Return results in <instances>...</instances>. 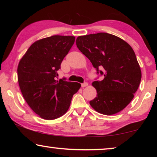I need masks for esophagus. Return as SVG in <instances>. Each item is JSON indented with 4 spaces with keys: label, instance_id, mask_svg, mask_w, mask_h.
I'll use <instances>...</instances> for the list:
<instances>
[{
    "label": "esophagus",
    "instance_id": "1",
    "mask_svg": "<svg viewBox=\"0 0 157 157\" xmlns=\"http://www.w3.org/2000/svg\"><path fill=\"white\" fill-rule=\"evenodd\" d=\"M88 84H89V83H88L87 82H84V83H81V87H86V86H88Z\"/></svg>",
    "mask_w": 157,
    "mask_h": 157
}]
</instances>
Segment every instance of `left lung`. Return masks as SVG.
I'll use <instances>...</instances> for the list:
<instances>
[{"instance_id":"obj_1","label":"left lung","mask_w":157,"mask_h":157,"mask_svg":"<svg viewBox=\"0 0 157 157\" xmlns=\"http://www.w3.org/2000/svg\"><path fill=\"white\" fill-rule=\"evenodd\" d=\"M76 43L97 74L104 76L102 81L92 83L97 96L89 102L90 105L105 115L123 110L134 98L141 78L134 50L121 38L107 33L78 36Z\"/></svg>"}]
</instances>
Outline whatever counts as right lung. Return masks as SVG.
Masks as SVG:
<instances>
[{
	"instance_id": "right-lung-1",
	"label": "right lung",
	"mask_w": 157,
	"mask_h": 157,
	"mask_svg": "<svg viewBox=\"0 0 157 157\" xmlns=\"http://www.w3.org/2000/svg\"><path fill=\"white\" fill-rule=\"evenodd\" d=\"M74 41V36H52L37 40L18 63V80L23 98L32 110L44 119L63 116L81 87L79 83L55 78Z\"/></svg>"
}]
</instances>
